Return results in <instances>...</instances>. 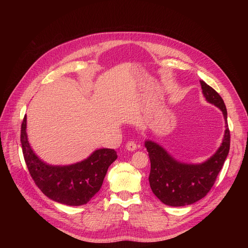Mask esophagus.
<instances>
[{"instance_id":"1","label":"esophagus","mask_w":248,"mask_h":248,"mask_svg":"<svg viewBox=\"0 0 248 248\" xmlns=\"http://www.w3.org/2000/svg\"><path fill=\"white\" fill-rule=\"evenodd\" d=\"M126 149L128 150L129 152H133V151H136V150L138 149V146H137L136 142L130 140V141H128V142H127V144H126Z\"/></svg>"}]
</instances>
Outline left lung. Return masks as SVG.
Returning <instances> with one entry per match:
<instances>
[{"instance_id":"obj_1","label":"left lung","mask_w":248,"mask_h":248,"mask_svg":"<svg viewBox=\"0 0 248 248\" xmlns=\"http://www.w3.org/2000/svg\"><path fill=\"white\" fill-rule=\"evenodd\" d=\"M200 82L206 101L222 111L226 124L221 144L215 153L202 162L187 163L176 159L158 142L152 140H145V147L151 162L150 187L160 202L171 207L191 205L204 198L212 188L230 151V130L226 104L214 89L208 86L204 80H200Z\"/></svg>"}]
</instances>
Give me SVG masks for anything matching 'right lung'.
Here are the masks:
<instances>
[{
  "instance_id": "obj_1",
  "label": "right lung",
  "mask_w": 248,
  "mask_h": 248,
  "mask_svg": "<svg viewBox=\"0 0 248 248\" xmlns=\"http://www.w3.org/2000/svg\"><path fill=\"white\" fill-rule=\"evenodd\" d=\"M20 141L28 170L46 196L60 204L81 206L99 191L110 164L117 159L112 149H97L87 158L67 166H54L42 160L29 142L27 116L21 124Z\"/></svg>"
}]
</instances>
